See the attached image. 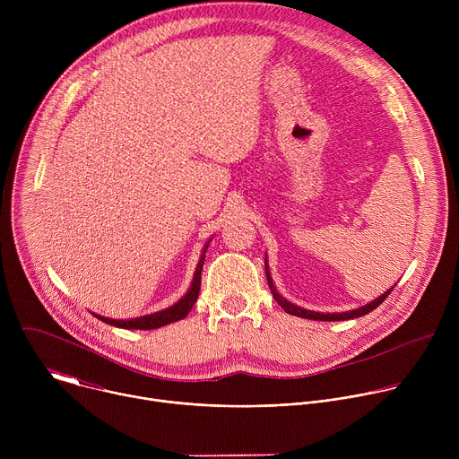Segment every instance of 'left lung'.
Returning <instances> with one entry per match:
<instances>
[{"instance_id":"left-lung-1","label":"left lung","mask_w":459,"mask_h":459,"mask_svg":"<svg viewBox=\"0 0 459 459\" xmlns=\"http://www.w3.org/2000/svg\"><path fill=\"white\" fill-rule=\"evenodd\" d=\"M265 274H267V281H269V287H271V292H273L274 299L278 301V305L287 314H292V316H298V317H305V319H317V321H345V319H354V317L365 316L370 310H374L376 307H379V303H383L386 299V296L392 292V289H394V287H390V290H386L385 294H381L379 298H376L374 301H370V303H367V305H363L359 308H354V310H349V312H338V314H334V312L333 314H323V312H314V310L301 308V307L290 303L289 299H285L283 296H280V292L276 290V287L273 283V278H271V273H269V265H267V259H265Z\"/></svg>"}]
</instances>
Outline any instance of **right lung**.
I'll return each mask as SVG.
<instances>
[{"label":"right lung","instance_id":"obj_1","mask_svg":"<svg viewBox=\"0 0 459 459\" xmlns=\"http://www.w3.org/2000/svg\"><path fill=\"white\" fill-rule=\"evenodd\" d=\"M209 248V241L207 245L204 247V252L200 255V264L198 267H195V273H194V280L190 283V289L186 290V294L178 301L174 303L172 307L165 308V310H160V312H154V314H147V316H142V317H134V319H112V317H105V316H100V314H94L98 319H101L103 323H108V325H114V326H119V329H136V331H152V329H160V326H165L169 323H174V321H179L183 319L192 305L195 303V299H198V294H200V287H202V271H204V264H205V252Z\"/></svg>","mask_w":459,"mask_h":459}]
</instances>
